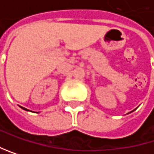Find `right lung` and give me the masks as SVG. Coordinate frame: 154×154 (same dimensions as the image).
<instances>
[{"label": "right lung", "instance_id": "right-lung-1", "mask_svg": "<svg viewBox=\"0 0 154 154\" xmlns=\"http://www.w3.org/2000/svg\"><path fill=\"white\" fill-rule=\"evenodd\" d=\"M21 107H22L23 109H24V110H26V111H29L28 109H26V108H25V107H23V106H21Z\"/></svg>", "mask_w": 154, "mask_h": 154}]
</instances>
